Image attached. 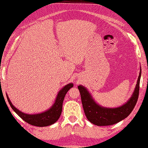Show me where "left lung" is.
Masks as SVG:
<instances>
[{
  "label": "left lung",
  "instance_id": "1",
  "mask_svg": "<svg viewBox=\"0 0 148 148\" xmlns=\"http://www.w3.org/2000/svg\"><path fill=\"white\" fill-rule=\"evenodd\" d=\"M141 70L142 69H140L136 88L131 98L122 106L115 108L101 106L94 101L86 88L82 85L78 86L83 109L88 120L94 125L103 126L115 124L127 118L137 103L140 91Z\"/></svg>",
  "mask_w": 148,
  "mask_h": 148
}]
</instances>
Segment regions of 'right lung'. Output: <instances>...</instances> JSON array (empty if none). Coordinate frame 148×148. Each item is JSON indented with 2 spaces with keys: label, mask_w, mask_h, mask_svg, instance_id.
<instances>
[{
  "label": "right lung",
  "mask_w": 148,
  "mask_h": 148,
  "mask_svg": "<svg viewBox=\"0 0 148 148\" xmlns=\"http://www.w3.org/2000/svg\"><path fill=\"white\" fill-rule=\"evenodd\" d=\"M74 85L72 83H70L66 85L65 86H64V88H62L60 91L58 92L56 100H55L54 104L52 106V107L50 109L46 110V111L40 114H28L23 113V112L20 111L19 110L16 108L12 105V103H11L10 99L7 95H6V97H7L8 103H9L12 109L23 120H25L26 122L28 123L29 124L35 125V126L45 127L54 123L60 118L62 110V103L64 99V97L67 92Z\"/></svg>",
  "instance_id": "obj_1"
}]
</instances>
